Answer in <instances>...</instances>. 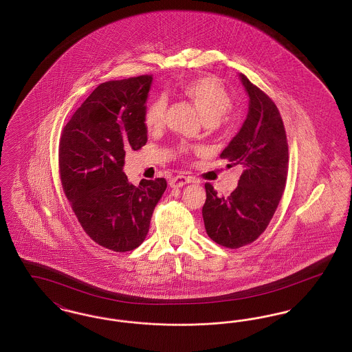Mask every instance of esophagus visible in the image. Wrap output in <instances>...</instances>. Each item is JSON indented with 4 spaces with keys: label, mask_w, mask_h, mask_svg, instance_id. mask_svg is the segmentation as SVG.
I'll use <instances>...</instances> for the list:
<instances>
[{
    "label": "esophagus",
    "mask_w": 352,
    "mask_h": 352,
    "mask_svg": "<svg viewBox=\"0 0 352 352\" xmlns=\"http://www.w3.org/2000/svg\"><path fill=\"white\" fill-rule=\"evenodd\" d=\"M190 182H192V179H191V177H186V175H175V177H173L171 179H170V186L171 187H182L186 184H190Z\"/></svg>",
    "instance_id": "1"
}]
</instances>
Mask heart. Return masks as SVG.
I'll return each instance as SVG.
<instances>
[{
  "label": "heart",
  "mask_w": 352,
  "mask_h": 352,
  "mask_svg": "<svg viewBox=\"0 0 352 352\" xmlns=\"http://www.w3.org/2000/svg\"><path fill=\"white\" fill-rule=\"evenodd\" d=\"M178 92L190 101L206 124H212L232 109V99L224 85L215 76L204 75L186 80L178 85ZM166 102L154 99L144 112V124L148 132H158L164 126ZM191 151L188 145L181 144L174 148L173 154L179 158H187Z\"/></svg>",
  "instance_id": "heart-1"
}]
</instances>
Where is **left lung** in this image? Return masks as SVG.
<instances>
[{"label":"left lung","mask_w":352,"mask_h":352,"mask_svg":"<svg viewBox=\"0 0 352 352\" xmlns=\"http://www.w3.org/2000/svg\"><path fill=\"white\" fill-rule=\"evenodd\" d=\"M250 96V111L240 132L220 157L244 171L231 195L219 197L211 184L206 187L201 208L207 234L219 245L236 250L263 234L283 198L289 168L284 122L268 95L240 74Z\"/></svg>","instance_id":"obj_1"}]
</instances>
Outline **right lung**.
<instances>
[{
	"mask_svg": "<svg viewBox=\"0 0 352 352\" xmlns=\"http://www.w3.org/2000/svg\"><path fill=\"white\" fill-rule=\"evenodd\" d=\"M153 76L98 85L66 124L59 141L63 191L85 234L113 252L135 250L146 237L166 179L128 182L125 151L148 141L145 102Z\"/></svg>",
	"mask_w": 352,
	"mask_h": 352,
	"instance_id": "right-lung-1",
	"label": "right lung"
}]
</instances>
